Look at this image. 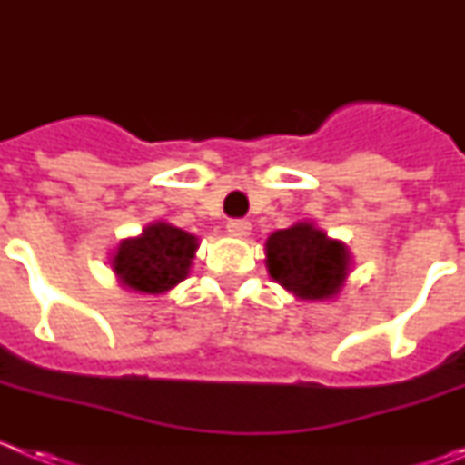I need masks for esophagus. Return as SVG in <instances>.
<instances>
[{
    "mask_svg": "<svg viewBox=\"0 0 465 465\" xmlns=\"http://www.w3.org/2000/svg\"><path fill=\"white\" fill-rule=\"evenodd\" d=\"M228 232L235 237H246L252 232V223L246 219H232L228 221Z\"/></svg>",
    "mask_w": 465,
    "mask_h": 465,
    "instance_id": "1",
    "label": "esophagus"
}]
</instances>
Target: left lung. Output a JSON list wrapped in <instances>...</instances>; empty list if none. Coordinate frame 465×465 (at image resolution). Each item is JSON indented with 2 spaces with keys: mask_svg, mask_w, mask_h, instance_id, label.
Masks as SVG:
<instances>
[{
  "mask_svg": "<svg viewBox=\"0 0 465 465\" xmlns=\"http://www.w3.org/2000/svg\"><path fill=\"white\" fill-rule=\"evenodd\" d=\"M265 256L270 277L302 300L335 298L351 265L347 246L307 221L272 232Z\"/></svg>",
  "mask_w": 465,
  "mask_h": 465,
  "instance_id": "obj_1",
  "label": "left lung"
}]
</instances>
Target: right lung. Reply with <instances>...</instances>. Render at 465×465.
<instances>
[{
    "instance_id": "right-lung-1",
    "label": "right lung",
    "mask_w": 465,
    "mask_h": 465,
    "mask_svg": "<svg viewBox=\"0 0 465 465\" xmlns=\"http://www.w3.org/2000/svg\"><path fill=\"white\" fill-rule=\"evenodd\" d=\"M197 252V237L158 221L118 244L111 268L121 286L139 293H165L188 277Z\"/></svg>"
}]
</instances>
